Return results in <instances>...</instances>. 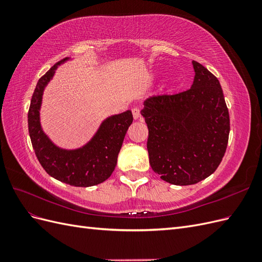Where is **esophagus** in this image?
<instances>
[{
    "mask_svg": "<svg viewBox=\"0 0 262 262\" xmlns=\"http://www.w3.org/2000/svg\"><path fill=\"white\" fill-rule=\"evenodd\" d=\"M132 115H133L134 120H140V119H141V113H140V109H139V108H137V107L132 109Z\"/></svg>",
    "mask_w": 262,
    "mask_h": 262,
    "instance_id": "obj_1",
    "label": "esophagus"
}]
</instances>
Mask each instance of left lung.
Here are the masks:
<instances>
[{"label": "left lung", "mask_w": 262, "mask_h": 262, "mask_svg": "<svg viewBox=\"0 0 262 262\" xmlns=\"http://www.w3.org/2000/svg\"><path fill=\"white\" fill-rule=\"evenodd\" d=\"M190 90L147 98L141 115L148 128L152 169L176 186L194 185L216 170L229 134V116L217 78L192 61Z\"/></svg>", "instance_id": "obj_1"}]
</instances>
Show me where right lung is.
Returning a JSON list of instances; mask_svg holds the SVG:
<instances>
[{
  "label": "right lung",
  "instance_id": "obj_1",
  "mask_svg": "<svg viewBox=\"0 0 262 262\" xmlns=\"http://www.w3.org/2000/svg\"><path fill=\"white\" fill-rule=\"evenodd\" d=\"M71 58L54 64L38 81L28 112V130L36 156L51 177L74 187H92L112 176L125 133L133 121L131 110L112 115L101 121L90 141L80 147L63 148L43 131L40 110L46 87L57 69Z\"/></svg>",
  "mask_w": 262,
  "mask_h": 262
}]
</instances>
